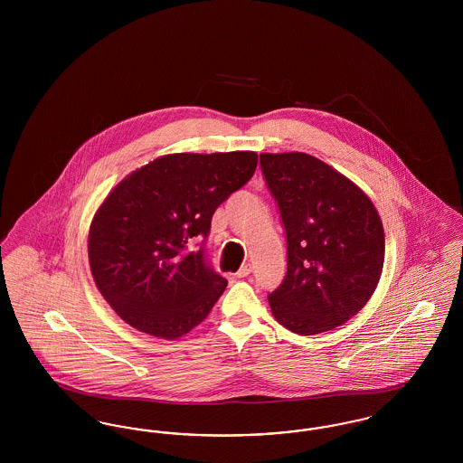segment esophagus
Segmentation results:
<instances>
[{"label": "esophagus", "instance_id": "34e87169", "mask_svg": "<svg viewBox=\"0 0 463 463\" xmlns=\"http://www.w3.org/2000/svg\"><path fill=\"white\" fill-rule=\"evenodd\" d=\"M250 274H251V265H242L241 269L236 272V278H246V276H250Z\"/></svg>", "mask_w": 463, "mask_h": 463}]
</instances>
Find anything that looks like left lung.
Listing matches in <instances>:
<instances>
[{
  "label": "left lung",
  "instance_id": "obj_1",
  "mask_svg": "<svg viewBox=\"0 0 463 463\" xmlns=\"http://www.w3.org/2000/svg\"><path fill=\"white\" fill-rule=\"evenodd\" d=\"M288 242V272L269 295L279 325L317 335L347 323L382 276L385 236L372 199L325 161L306 153L260 155Z\"/></svg>",
  "mask_w": 463,
  "mask_h": 463
}]
</instances>
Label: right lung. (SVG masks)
Segmentation results:
<instances>
[{"label":"right lung","mask_w":463,"mask_h":463,"mask_svg":"<svg viewBox=\"0 0 463 463\" xmlns=\"http://www.w3.org/2000/svg\"><path fill=\"white\" fill-rule=\"evenodd\" d=\"M257 163L253 151L159 156L102 201L90 223V269L127 325L175 340L210 314L227 279L204 264L203 248H187L208 236L215 210Z\"/></svg>","instance_id":"obj_1"}]
</instances>
